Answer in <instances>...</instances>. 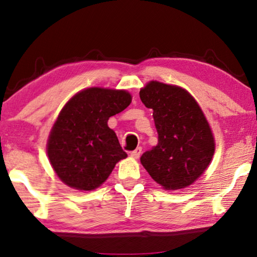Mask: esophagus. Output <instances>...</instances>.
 I'll use <instances>...</instances> for the list:
<instances>
[{"mask_svg": "<svg viewBox=\"0 0 257 257\" xmlns=\"http://www.w3.org/2000/svg\"><path fill=\"white\" fill-rule=\"evenodd\" d=\"M140 156H142V147H137L135 151L131 152V157L135 158V159H138Z\"/></svg>", "mask_w": 257, "mask_h": 257, "instance_id": "34e87169", "label": "esophagus"}]
</instances>
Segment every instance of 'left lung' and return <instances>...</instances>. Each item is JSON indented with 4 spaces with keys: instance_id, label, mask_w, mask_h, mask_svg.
I'll list each match as a JSON object with an SVG mask.
<instances>
[{
    "instance_id": "1",
    "label": "left lung",
    "mask_w": 257,
    "mask_h": 257,
    "mask_svg": "<svg viewBox=\"0 0 257 257\" xmlns=\"http://www.w3.org/2000/svg\"><path fill=\"white\" fill-rule=\"evenodd\" d=\"M139 96L153 110L158 132V145L140 163L166 191L188 187L206 171L215 151L205 114L192 94L177 85L152 80Z\"/></svg>"
}]
</instances>
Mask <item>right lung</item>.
<instances>
[{"mask_svg":"<svg viewBox=\"0 0 257 257\" xmlns=\"http://www.w3.org/2000/svg\"><path fill=\"white\" fill-rule=\"evenodd\" d=\"M131 101L125 90L89 87L65 104L47 145L51 166L65 185L79 191L96 189L127 157L107 120Z\"/></svg>","mask_w":257,"mask_h":257,"instance_id":"right-lung-1","label":"right lung"}]
</instances>
